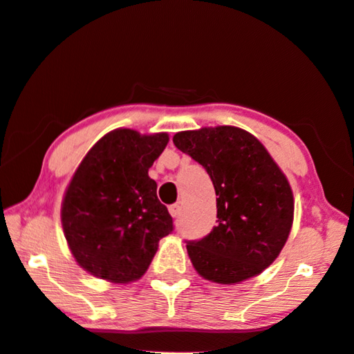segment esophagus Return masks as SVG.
<instances>
[{"instance_id":"esophagus-1","label":"esophagus","mask_w":354,"mask_h":354,"mask_svg":"<svg viewBox=\"0 0 354 354\" xmlns=\"http://www.w3.org/2000/svg\"><path fill=\"white\" fill-rule=\"evenodd\" d=\"M168 212H170L171 217H178L179 212H181V206H179L178 203L170 205V206H168Z\"/></svg>"}]
</instances>
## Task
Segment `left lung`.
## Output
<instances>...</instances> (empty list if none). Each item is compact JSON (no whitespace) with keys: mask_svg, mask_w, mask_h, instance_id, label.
Segmentation results:
<instances>
[{"mask_svg":"<svg viewBox=\"0 0 354 354\" xmlns=\"http://www.w3.org/2000/svg\"><path fill=\"white\" fill-rule=\"evenodd\" d=\"M173 143L205 167L217 195V225L187 243L201 277L234 285L272 265L293 225L295 198L287 176L263 143L234 126L175 133Z\"/></svg>","mask_w":354,"mask_h":354,"instance_id":"obj_1","label":"left lung"}]
</instances>
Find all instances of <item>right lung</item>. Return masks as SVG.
I'll return each mask as SVG.
<instances>
[{"label": "right lung", "mask_w": 354, "mask_h": 354, "mask_svg": "<svg viewBox=\"0 0 354 354\" xmlns=\"http://www.w3.org/2000/svg\"><path fill=\"white\" fill-rule=\"evenodd\" d=\"M168 133L115 129L97 140L67 184L61 203L64 238L78 266L113 283L136 282L173 230L148 170Z\"/></svg>", "instance_id": "add662e5"}]
</instances>
